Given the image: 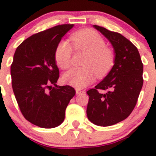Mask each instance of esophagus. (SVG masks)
<instances>
[{
  "mask_svg": "<svg viewBox=\"0 0 156 156\" xmlns=\"http://www.w3.org/2000/svg\"><path fill=\"white\" fill-rule=\"evenodd\" d=\"M83 92H84V91L80 90V89H78V88L76 89V94H77V95H78V94H81V93H83Z\"/></svg>",
  "mask_w": 156,
  "mask_h": 156,
  "instance_id": "34e87169",
  "label": "esophagus"
}]
</instances>
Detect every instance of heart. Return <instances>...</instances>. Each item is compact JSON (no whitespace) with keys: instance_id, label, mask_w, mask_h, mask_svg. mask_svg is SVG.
<instances>
[{"instance_id":"b5f03b06","label":"heart","mask_w":156,"mask_h":156,"mask_svg":"<svg viewBox=\"0 0 156 156\" xmlns=\"http://www.w3.org/2000/svg\"><path fill=\"white\" fill-rule=\"evenodd\" d=\"M71 41L76 50L86 52L82 62L85 66L73 68L64 73L63 81L77 88H82L90 85L98 76H104L114 64V52L106 47L102 36L92 29H85L77 31L71 36ZM72 49L69 43L62 40L55 50V61L61 69H68L71 64Z\"/></svg>"}]
</instances>
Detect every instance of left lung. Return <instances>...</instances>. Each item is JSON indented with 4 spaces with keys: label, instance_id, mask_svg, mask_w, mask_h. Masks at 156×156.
Here are the masks:
<instances>
[{
    "label": "left lung",
    "instance_id": "obj_1",
    "mask_svg": "<svg viewBox=\"0 0 156 156\" xmlns=\"http://www.w3.org/2000/svg\"><path fill=\"white\" fill-rule=\"evenodd\" d=\"M93 27L111 43L114 64L102 81L87 92V116L92 123L108 127L125 120L133 111L143 85V64L137 47L121 34Z\"/></svg>",
    "mask_w": 156,
    "mask_h": 156
}]
</instances>
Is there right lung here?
<instances>
[{"mask_svg": "<svg viewBox=\"0 0 156 156\" xmlns=\"http://www.w3.org/2000/svg\"><path fill=\"white\" fill-rule=\"evenodd\" d=\"M73 27V24L61 25L33 35L14 54L11 66L14 94L24 117L38 127L54 128L61 124L75 95L72 87L56 85L59 78L56 47Z\"/></svg>", "mask_w": 156, "mask_h": 156, "instance_id": "1", "label": "right lung"}]
</instances>
